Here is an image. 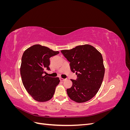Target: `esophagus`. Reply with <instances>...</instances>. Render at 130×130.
Wrapping results in <instances>:
<instances>
[{
  "instance_id": "34e87169",
  "label": "esophagus",
  "mask_w": 130,
  "mask_h": 130,
  "mask_svg": "<svg viewBox=\"0 0 130 130\" xmlns=\"http://www.w3.org/2000/svg\"><path fill=\"white\" fill-rule=\"evenodd\" d=\"M60 80L61 81H64L65 80H66V78H60Z\"/></svg>"
}]
</instances>
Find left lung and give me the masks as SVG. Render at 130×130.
<instances>
[{
	"label": "left lung",
	"instance_id": "1",
	"mask_svg": "<svg viewBox=\"0 0 130 130\" xmlns=\"http://www.w3.org/2000/svg\"><path fill=\"white\" fill-rule=\"evenodd\" d=\"M61 52L70 62L72 72L76 73V80L67 89L68 96L76 103H85L92 99L98 92L105 74L103 58L94 46L85 44Z\"/></svg>",
	"mask_w": 130,
	"mask_h": 130
}]
</instances>
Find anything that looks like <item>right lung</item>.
<instances>
[{"mask_svg":"<svg viewBox=\"0 0 130 130\" xmlns=\"http://www.w3.org/2000/svg\"><path fill=\"white\" fill-rule=\"evenodd\" d=\"M58 54L57 51L36 44L27 49L23 54L20 69L22 82L35 100L45 102L54 95L60 79L44 76V74H46V70H50V58Z\"/></svg>","mask_w":130,"mask_h":130,"instance_id":"add662e5","label":"right lung"}]
</instances>
